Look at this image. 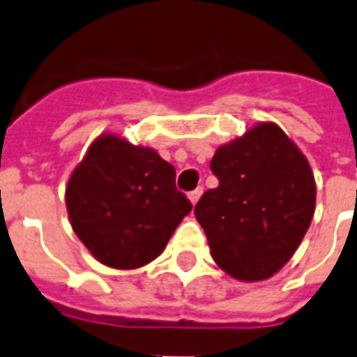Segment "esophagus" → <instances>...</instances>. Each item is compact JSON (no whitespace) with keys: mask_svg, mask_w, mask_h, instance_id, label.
I'll return each mask as SVG.
<instances>
[{"mask_svg":"<svg viewBox=\"0 0 357 357\" xmlns=\"http://www.w3.org/2000/svg\"><path fill=\"white\" fill-rule=\"evenodd\" d=\"M202 192H204V188H202V187L190 190V192H188V199H190V204H192V205L198 204V199H199V196H202Z\"/></svg>","mask_w":357,"mask_h":357,"instance_id":"esophagus-1","label":"esophagus"}]
</instances>
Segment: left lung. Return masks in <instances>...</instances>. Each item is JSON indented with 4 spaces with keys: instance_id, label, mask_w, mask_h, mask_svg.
<instances>
[{
    "instance_id": "obj_1",
    "label": "left lung",
    "mask_w": 357,
    "mask_h": 357,
    "mask_svg": "<svg viewBox=\"0 0 357 357\" xmlns=\"http://www.w3.org/2000/svg\"><path fill=\"white\" fill-rule=\"evenodd\" d=\"M218 187L194 207L214 262L234 279H269L291 259L315 211L308 161L273 123L220 146L211 161Z\"/></svg>"
}]
</instances>
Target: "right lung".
<instances>
[{
    "mask_svg": "<svg viewBox=\"0 0 357 357\" xmlns=\"http://www.w3.org/2000/svg\"><path fill=\"white\" fill-rule=\"evenodd\" d=\"M73 231L98 262L141 268L163 253L192 204L176 188V170L152 149L100 135L69 178Z\"/></svg>",
    "mask_w": 357,
    "mask_h": 357,
    "instance_id": "1",
    "label": "right lung"
}]
</instances>
